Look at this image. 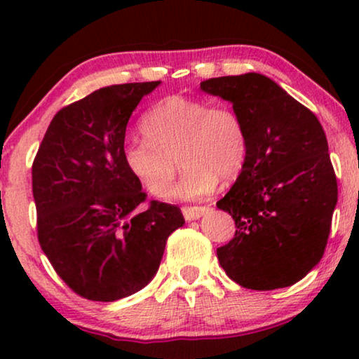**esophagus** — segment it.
<instances>
[{"instance_id": "esophagus-1", "label": "esophagus", "mask_w": 359, "mask_h": 359, "mask_svg": "<svg viewBox=\"0 0 359 359\" xmlns=\"http://www.w3.org/2000/svg\"><path fill=\"white\" fill-rule=\"evenodd\" d=\"M209 208H205V205H186V208H183V215L186 220H196L199 219L201 215H204L205 212H208Z\"/></svg>"}]
</instances>
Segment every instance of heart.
I'll return each mask as SVG.
<instances>
[{"label": "heart", "instance_id": "1", "mask_svg": "<svg viewBox=\"0 0 359 359\" xmlns=\"http://www.w3.org/2000/svg\"><path fill=\"white\" fill-rule=\"evenodd\" d=\"M145 139L127 142L122 150L130 175L154 196H163L183 166L178 183L168 191L176 201L205 199L224 183L235 181L247 165L250 139L243 117L229 104L184 96H168L142 117Z\"/></svg>", "mask_w": 359, "mask_h": 359}]
</instances>
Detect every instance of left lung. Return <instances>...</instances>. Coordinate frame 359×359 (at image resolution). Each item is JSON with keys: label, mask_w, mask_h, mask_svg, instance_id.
Returning <instances> with one entry per match:
<instances>
[{"label": "left lung", "mask_w": 359, "mask_h": 359, "mask_svg": "<svg viewBox=\"0 0 359 359\" xmlns=\"http://www.w3.org/2000/svg\"><path fill=\"white\" fill-rule=\"evenodd\" d=\"M201 88L232 102L250 139L242 175L217 203L237 227L217 248L220 266L253 291L292 286L323 257L338 199L325 132L311 109L259 73L210 78Z\"/></svg>", "instance_id": "1"}]
</instances>
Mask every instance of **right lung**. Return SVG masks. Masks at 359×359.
Returning <instances> with one entry per match:
<instances>
[{"instance_id":"1","label":"right lung","mask_w":359,"mask_h":359,"mask_svg":"<svg viewBox=\"0 0 359 359\" xmlns=\"http://www.w3.org/2000/svg\"><path fill=\"white\" fill-rule=\"evenodd\" d=\"M160 81L93 91L53 116L32 163L37 238L63 283L112 302L155 276L166 240L183 227L176 205L150 201L124 163L126 127Z\"/></svg>"}]
</instances>
